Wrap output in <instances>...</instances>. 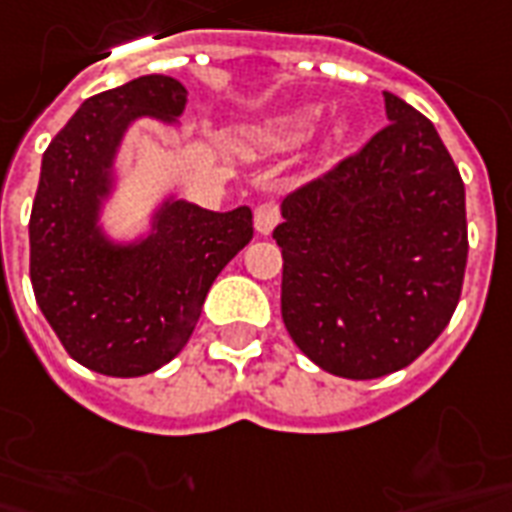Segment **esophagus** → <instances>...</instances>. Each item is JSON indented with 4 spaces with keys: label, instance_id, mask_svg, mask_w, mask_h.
Segmentation results:
<instances>
[{
    "label": "esophagus",
    "instance_id": "obj_1",
    "mask_svg": "<svg viewBox=\"0 0 512 512\" xmlns=\"http://www.w3.org/2000/svg\"><path fill=\"white\" fill-rule=\"evenodd\" d=\"M276 222H279V206H276L274 200H266V203H260V206L255 208V230L257 233L268 236V233H271V230L276 227Z\"/></svg>",
    "mask_w": 512,
    "mask_h": 512
}]
</instances>
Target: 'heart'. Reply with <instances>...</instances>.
Here are the masks:
<instances>
[{
    "label": "heart",
    "instance_id": "obj_1",
    "mask_svg": "<svg viewBox=\"0 0 512 512\" xmlns=\"http://www.w3.org/2000/svg\"><path fill=\"white\" fill-rule=\"evenodd\" d=\"M320 108H301V111H293L282 116L276 121L274 127L268 130V140H274L279 146H295V143H304L309 135L317 127L320 121Z\"/></svg>",
    "mask_w": 512,
    "mask_h": 512
}]
</instances>
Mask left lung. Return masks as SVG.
<instances>
[{"label": "left lung", "mask_w": 512, "mask_h": 512, "mask_svg": "<svg viewBox=\"0 0 512 512\" xmlns=\"http://www.w3.org/2000/svg\"><path fill=\"white\" fill-rule=\"evenodd\" d=\"M358 154L290 192L282 320L325 372L374 380L410 366L456 312L467 268L464 181L434 124L385 92Z\"/></svg>", "instance_id": "8db88e82"}]
</instances>
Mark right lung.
<instances>
[{"label":"right lung","mask_w":512,"mask_h":512,"mask_svg":"<svg viewBox=\"0 0 512 512\" xmlns=\"http://www.w3.org/2000/svg\"><path fill=\"white\" fill-rule=\"evenodd\" d=\"M187 89L143 75L94 94L43 154L29 219V276L45 320L70 358L108 377H140L173 361L195 331L208 287L252 241V211H206L165 200L146 238L102 233V200L132 121L176 124Z\"/></svg>","instance_id":"obj_1"}]
</instances>
